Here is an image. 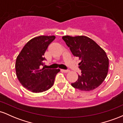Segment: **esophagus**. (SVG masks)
<instances>
[{
  "label": "esophagus",
  "instance_id": "34e87169",
  "mask_svg": "<svg viewBox=\"0 0 123 123\" xmlns=\"http://www.w3.org/2000/svg\"><path fill=\"white\" fill-rule=\"evenodd\" d=\"M62 72H63L64 73H67V72H69V70H65V69H62L61 70Z\"/></svg>",
  "mask_w": 123,
  "mask_h": 123
}]
</instances>
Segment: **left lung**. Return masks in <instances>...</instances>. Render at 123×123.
Masks as SVG:
<instances>
[{
  "instance_id": "left-lung-1",
  "label": "left lung",
  "mask_w": 123,
  "mask_h": 123,
  "mask_svg": "<svg viewBox=\"0 0 123 123\" xmlns=\"http://www.w3.org/2000/svg\"><path fill=\"white\" fill-rule=\"evenodd\" d=\"M65 41L72 53L81 61L79 63L81 74L72 83L74 88L91 91L99 87L108 72L109 59L105 51L94 40L85 36H64Z\"/></svg>"
}]
</instances>
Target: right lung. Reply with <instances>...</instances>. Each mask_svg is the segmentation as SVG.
<instances>
[{"label": "right lung", "mask_w": 123, "mask_h": 123, "mask_svg": "<svg viewBox=\"0 0 123 123\" xmlns=\"http://www.w3.org/2000/svg\"><path fill=\"white\" fill-rule=\"evenodd\" d=\"M55 39V36H39L25 45L15 62L17 77L25 88L32 92L47 91L53 86L55 77L60 70L40 69L48 46Z\"/></svg>", "instance_id": "1"}]
</instances>
